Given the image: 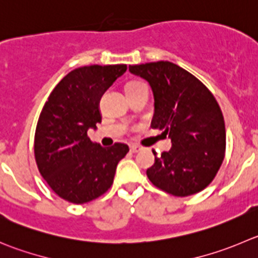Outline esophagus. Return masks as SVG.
Returning a JSON list of instances; mask_svg holds the SVG:
<instances>
[{
    "instance_id": "34e87169",
    "label": "esophagus",
    "mask_w": 258,
    "mask_h": 258,
    "mask_svg": "<svg viewBox=\"0 0 258 258\" xmlns=\"http://www.w3.org/2000/svg\"><path fill=\"white\" fill-rule=\"evenodd\" d=\"M142 151L141 146H137V144H132L131 146V152L132 153H138V152Z\"/></svg>"
}]
</instances>
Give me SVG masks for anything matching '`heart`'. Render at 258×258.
Masks as SVG:
<instances>
[{
    "label": "heart",
    "mask_w": 258,
    "mask_h": 258,
    "mask_svg": "<svg viewBox=\"0 0 258 258\" xmlns=\"http://www.w3.org/2000/svg\"><path fill=\"white\" fill-rule=\"evenodd\" d=\"M138 85H142V83H138V82H131V83H127V85H126V88H127V87H133V86H138Z\"/></svg>",
    "instance_id": "1"
}]
</instances>
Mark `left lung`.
I'll list each match as a JSON object with an SVG mask.
<instances>
[{"label": "left lung", "instance_id": "left-lung-1", "mask_svg": "<svg viewBox=\"0 0 258 258\" xmlns=\"http://www.w3.org/2000/svg\"><path fill=\"white\" fill-rule=\"evenodd\" d=\"M129 72L149 83L154 99L151 127L164 129L172 143L168 152H153L149 181L175 196L204 190L224 159L225 125L217 100L198 78L167 60L129 66Z\"/></svg>", "mask_w": 258, "mask_h": 258}]
</instances>
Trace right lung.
<instances>
[{"label": "right lung", "instance_id": "1", "mask_svg": "<svg viewBox=\"0 0 258 258\" xmlns=\"http://www.w3.org/2000/svg\"><path fill=\"white\" fill-rule=\"evenodd\" d=\"M126 71L125 64L88 66L71 71L55 86L39 116L34 142L39 172L51 190L73 204H85L114 182L126 144L104 148L92 143L88 129L101 122L100 100Z\"/></svg>", "mask_w": 258, "mask_h": 258}]
</instances>
